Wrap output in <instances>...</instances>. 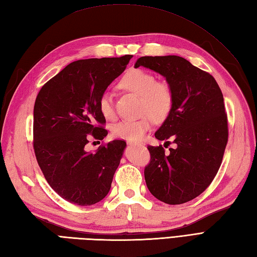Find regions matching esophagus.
<instances>
[{
    "label": "esophagus",
    "mask_w": 257,
    "mask_h": 257,
    "mask_svg": "<svg viewBox=\"0 0 257 257\" xmlns=\"http://www.w3.org/2000/svg\"><path fill=\"white\" fill-rule=\"evenodd\" d=\"M127 144L129 146H144L143 143H137V141H128Z\"/></svg>",
    "instance_id": "esophagus-1"
}]
</instances>
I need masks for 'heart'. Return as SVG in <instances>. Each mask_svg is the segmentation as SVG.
I'll list each match as a JSON object with an SVG mask.
<instances>
[{
  "label": "heart",
  "mask_w": 257,
  "mask_h": 257,
  "mask_svg": "<svg viewBox=\"0 0 257 257\" xmlns=\"http://www.w3.org/2000/svg\"><path fill=\"white\" fill-rule=\"evenodd\" d=\"M119 88L138 95L139 112L137 119L120 120L111 129L116 138L129 141L140 140L154 125V121L163 122L170 116L174 103L172 87L167 81L157 80L156 76L141 68H133L125 73L118 83ZM98 109L107 120L116 118L112 97L103 91L98 99Z\"/></svg>",
  "instance_id": "obj_1"
}]
</instances>
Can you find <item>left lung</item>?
<instances>
[{
	"label": "left lung",
	"instance_id": "1",
	"mask_svg": "<svg viewBox=\"0 0 257 257\" xmlns=\"http://www.w3.org/2000/svg\"><path fill=\"white\" fill-rule=\"evenodd\" d=\"M140 66L165 76L174 94L156 138L173 139L177 148L167 155L162 146H148L147 187L167 204H182L204 192L221 167L228 138L224 99L214 77L183 57L144 56L135 65Z\"/></svg>",
	"mask_w": 257,
	"mask_h": 257
}]
</instances>
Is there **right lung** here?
Instances as JSON below:
<instances>
[{"label": "right lung", "mask_w": 257, "mask_h": 257, "mask_svg": "<svg viewBox=\"0 0 257 257\" xmlns=\"http://www.w3.org/2000/svg\"><path fill=\"white\" fill-rule=\"evenodd\" d=\"M132 55L79 59L42 87L34 105L33 147L46 181L77 205L101 201L111 187L125 141L113 140L88 152L89 138L108 132L98 99L127 67Z\"/></svg>", "instance_id": "obj_1"}]
</instances>
